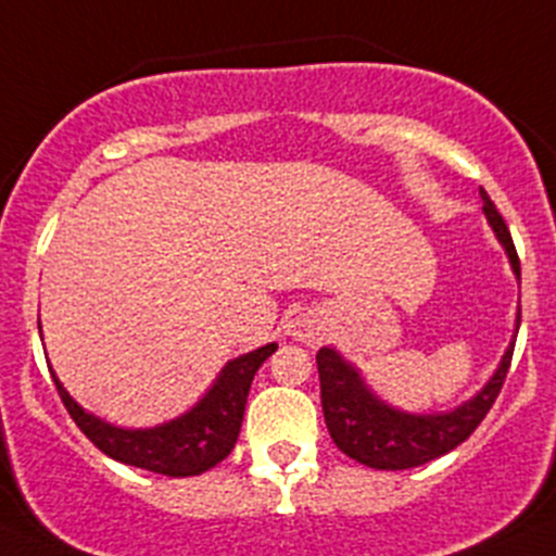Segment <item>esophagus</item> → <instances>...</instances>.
<instances>
[{
  "label": "esophagus",
  "mask_w": 556,
  "mask_h": 556,
  "mask_svg": "<svg viewBox=\"0 0 556 556\" xmlns=\"http://www.w3.org/2000/svg\"><path fill=\"white\" fill-rule=\"evenodd\" d=\"M288 333L293 339H299V342H304V344L320 342V337H323L320 317H317L315 312H301V315H295L293 320H290Z\"/></svg>",
  "instance_id": "esophagus-1"
}]
</instances>
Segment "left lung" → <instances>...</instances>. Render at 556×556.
I'll list each match as a JSON object with an SVG mask.
<instances>
[{"mask_svg":"<svg viewBox=\"0 0 556 556\" xmlns=\"http://www.w3.org/2000/svg\"><path fill=\"white\" fill-rule=\"evenodd\" d=\"M483 195V212H486L489 225L494 228L497 239L503 241L505 252L510 257L514 274L521 279L519 255H516L514 239L505 225L503 214L494 208L492 198L486 190ZM521 323V309L516 315V326ZM510 358H514V344L500 361V369L494 371L492 380L486 382L476 399L456 407L454 413L440 415H407L399 409L382 404L358 371L331 348L317 350V375H320V402L326 427L331 432V440L342 454L350 459L361 462L375 470H409L421 467L438 456L448 454L456 445L465 443L478 424L486 418L492 409L494 399L503 391V382L508 377Z\"/></svg>","mask_w":556,"mask_h":556,"instance_id":"8db88e82","label":"left lung"}]
</instances>
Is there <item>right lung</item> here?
Returning <instances> with one entry per match:
<instances>
[{"instance_id": "obj_1", "label": "right lung", "mask_w": 556, "mask_h": 556, "mask_svg": "<svg viewBox=\"0 0 556 556\" xmlns=\"http://www.w3.org/2000/svg\"><path fill=\"white\" fill-rule=\"evenodd\" d=\"M274 350L277 344L271 342L255 353L230 361L212 391L190 413L154 429H116L111 424H102L100 418L84 413L70 399L56 375H53V382H56V391L70 418L102 454L122 465L141 467V470L160 472V476L190 478L212 470L233 451L241 421H244V404L250 396L252 377Z\"/></svg>"}]
</instances>
